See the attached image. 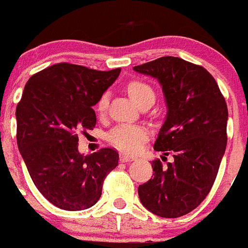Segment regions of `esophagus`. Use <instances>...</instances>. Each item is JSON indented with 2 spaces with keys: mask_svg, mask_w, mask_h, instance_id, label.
<instances>
[{
  "mask_svg": "<svg viewBox=\"0 0 248 248\" xmlns=\"http://www.w3.org/2000/svg\"><path fill=\"white\" fill-rule=\"evenodd\" d=\"M133 160H136L135 156L128 155V154H126V153H120V161H121V163H128V161H133Z\"/></svg>",
  "mask_w": 248,
  "mask_h": 248,
  "instance_id": "34e87169",
  "label": "esophagus"
}]
</instances>
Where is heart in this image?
<instances>
[{
  "instance_id": "1",
  "label": "heart",
  "mask_w": 248,
  "mask_h": 248,
  "mask_svg": "<svg viewBox=\"0 0 248 248\" xmlns=\"http://www.w3.org/2000/svg\"><path fill=\"white\" fill-rule=\"evenodd\" d=\"M126 89L128 95L137 105H140L142 101L148 100V99L155 98L153 88L143 80H131L127 84ZM106 106H108V96H106V94H104L96 103L95 108L99 113H103L105 112ZM148 137H149V135H148L147 128H144L143 126H140V124H120L108 133V140L117 149H121L127 153H136L137 150H140V148L148 140Z\"/></svg>"
}]
</instances>
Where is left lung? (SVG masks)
Here are the masks:
<instances>
[{
    "label": "left lung",
    "mask_w": 248,
    "mask_h": 248,
    "mask_svg": "<svg viewBox=\"0 0 248 248\" xmlns=\"http://www.w3.org/2000/svg\"><path fill=\"white\" fill-rule=\"evenodd\" d=\"M133 69L163 87L168 115L154 149L173 156L165 166L152 161L153 179L138 187V196L149 212L179 218L204 201L217 179L228 142L225 98L204 67L180 57H160Z\"/></svg>",
    "instance_id": "obj_1"
}]
</instances>
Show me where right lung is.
Listing matches in <instances>:
<instances>
[{
  "label": "right lung",
  "mask_w": 248,
  "mask_h": 248,
  "mask_svg": "<svg viewBox=\"0 0 248 248\" xmlns=\"http://www.w3.org/2000/svg\"><path fill=\"white\" fill-rule=\"evenodd\" d=\"M120 72L62 62L33 75L25 84L16 108L18 149L36 188L57 208L93 207L105 177L119 165V153L112 148L82 155L78 135L95 127L93 106Z\"/></svg>",
  "instance_id": "obj_1"
}]
</instances>
